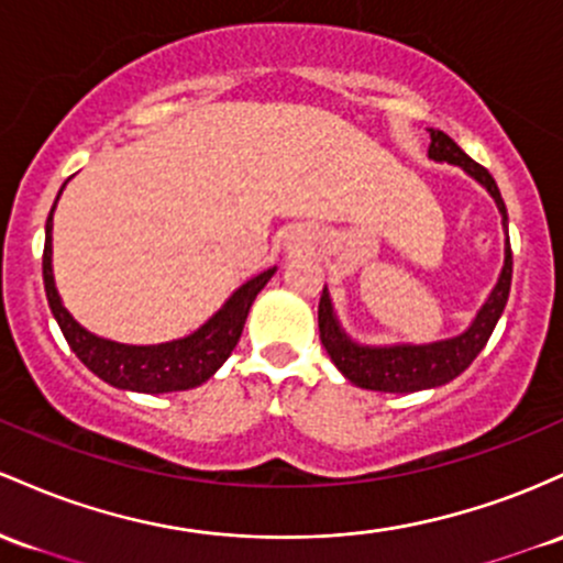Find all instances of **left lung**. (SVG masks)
<instances>
[{"label":"left lung","mask_w":563,"mask_h":563,"mask_svg":"<svg viewBox=\"0 0 563 563\" xmlns=\"http://www.w3.org/2000/svg\"><path fill=\"white\" fill-rule=\"evenodd\" d=\"M428 159L457 164L473 180H478L495 199L497 210L503 214V229L508 231V210L500 197L495 178L473 162L457 143L452 141L446 132L431 130V145H428ZM510 276H514V252H510V242L505 239V263L497 279L495 289L482 308H478L476 319L463 334L450 340H435V343L426 345H362L351 340L340 327L338 313H334L330 292H321L319 300V334L321 345H324L330 358L343 372L353 385L366 390H383V394H412V390L439 388V385L454 380L460 372L471 366L473 358L482 353L486 340L492 338L497 319L505 311V302L510 295Z\"/></svg>","instance_id":"8db88e82"}]
</instances>
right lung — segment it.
<instances>
[{
	"label": "right lung",
	"mask_w": 563,
	"mask_h": 563,
	"mask_svg": "<svg viewBox=\"0 0 563 563\" xmlns=\"http://www.w3.org/2000/svg\"><path fill=\"white\" fill-rule=\"evenodd\" d=\"M63 191V188H60ZM58 191V197H60ZM58 205V199H55ZM53 210H49L47 225H44V255H42V276H44V292H47L49 311L58 321L63 338L77 353L79 362L87 369L95 372L100 380H106L113 388L137 390V394H169V390H188L197 385L207 383L220 364L231 356L236 349L239 338H242L244 321L255 302L257 292L268 284L271 276L276 274L274 268L263 271V274L252 276L244 282L236 292L225 300V306L212 316L207 324H201L197 332L186 334L180 340H169L159 345H124L113 343V340L98 338V334L87 332L85 327L74 319L63 306L58 289H55L53 276Z\"/></svg>",
	"instance_id": "add662e5"
}]
</instances>
